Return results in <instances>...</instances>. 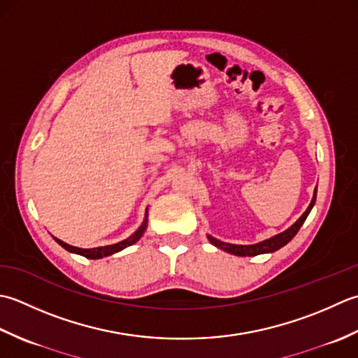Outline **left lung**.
<instances>
[{
    "instance_id": "1",
    "label": "left lung",
    "mask_w": 358,
    "mask_h": 358,
    "mask_svg": "<svg viewBox=\"0 0 358 358\" xmlns=\"http://www.w3.org/2000/svg\"><path fill=\"white\" fill-rule=\"evenodd\" d=\"M315 199H317V187H315V189H313V196H312V201L309 203V207L306 208V211L300 217H298L296 222L292 224L289 229L278 233V235H275L272 238L261 241V243L243 245V244L222 243V241L216 239V238H213L211 235H207V238H208V241H210L211 244H213L215 247H217V249H221V250L227 252V253H231V255H236V257H257V255H262V253H273L276 250H280L281 247L286 245L289 241H292V238L296 235L298 230H300L301 225L304 224L306 217L309 216L310 210L313 207V203H315Z\"/></svg>"
}]
</instances>
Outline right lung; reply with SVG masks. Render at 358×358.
<instances>
[{"label":"right lung","mask_w":358,"mask_h":358,"mask_svg":"<svg viewBox=\"0 0 358 358\" xmlns=\"http://www.w3.org/2000/svg\"><path fill=\"white\" fill-rule=\"evenodd\" d=\"M147 227H148V208H147V211H145V220H143L141 227H138L129 238L120 241V243H117V244L103 245V247H94V249H80V247H74V245H69L66 243H63L62 239H57V238H54V239L63 247V249H66L71 253L82 255V257L90 258V259H100V258L109 257V255H114V253H117L123 249H127L128 245L136 244L137 241L142 238V235L145 233V230H147Z\"/></svg>","instance_id":"right-lung-1"}]
</instances>
